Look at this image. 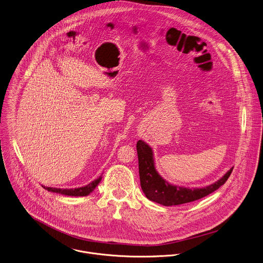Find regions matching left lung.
<instances>
[{
  "instance_id": "obj_1",
  "label": "left lung",
  "mask_w": 263,
  "mask_h": 263,
  "mask_svg": "<svg viewBox=\"0 0 263 263\" xmlns=\"http://www.w3.org/2000/svg\"><path fill=\"white\" fill-rule=\"evenodd\" d=\"M139 164V177L142 191L145 196L164 206L189 203L205 197L223 185L230 177L233 167L228 171L218 181L203 188H186L167 183L160 177L155 166L154 153L151 146L139 140L136 145Z\"/></svg>"
}]
</instances>
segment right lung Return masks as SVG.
<instances>
[{
	"label": "right lung",
	"instance_id": "right-lung-1",
	"mask_svg": "<svg viewBox=\"0 0 263 263\" xmlns=\"http://www.w3.org/2000/svg\"><path fill=\"white\" fill-rule=\"evenodd\" d=\"M102 177L98 178L97 180L92 181L91 183H89L88 185L84 186V187H80V188H75V189H61V188H52V187H45L43 186L46 190L54 192V193H60L63 195H68V196H87L89 193H91L96 187L99 185V183L101 182Z\"/></svg>",
	"mask_w": 263,
	"mask_h": 263
}]
</instances>
